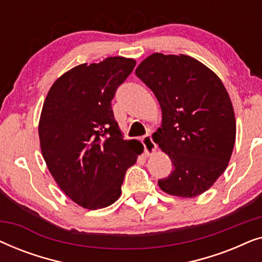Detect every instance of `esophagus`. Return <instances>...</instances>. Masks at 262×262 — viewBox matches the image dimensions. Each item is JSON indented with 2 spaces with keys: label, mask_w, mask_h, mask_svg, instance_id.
<instances>
[{
  "label": "esophagus",
  "mask_w": 262,
  "mask_h": 262,
  "mask_svg": "<svg viewBox=\"0 0 262 262\" xmlns=\"http://www.w3.org/2000/svg\"><path fill=\"white\" fill-rule=\"evenodd\" d=\"M142 143H143V145H144V151L146 155H151V154L155 151L157 148L155 142H154V139H152L151 134L145 135L144 137L142 138Z\"/></svg>",
  "instance_id": "esophagus-1"
}]
</instances>
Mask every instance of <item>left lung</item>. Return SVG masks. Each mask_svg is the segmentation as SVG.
<instances>
[{
  "instance_id": "obj_1",
  "label": "left lung",
  "mask_w": 262,
  "mask_h": 262,
  "mask_svg": "<svg viewBox=\"0 0 262 262\" xmlns=\"http://www.w3.org/2000/svg\"><path fill=\"white\" fill-rule=\"evenodd\" d=\"M162 110V125L152 138L173 164L159 180L168 194L193 198L227 169L234 149L236 121L231 100L220 77L189 56L152 53L136 69Z\"/></svg>"
}]
</instances>
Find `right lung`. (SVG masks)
I'll return each mask as SVG.
<instances>
[{"instance_id": "obj_1", "label": "right lung", "mask_w": 262, "mask_h": 262, "mask_svg": "<svg viewBox=\"0 0 262 262\" xmlns=\"http://www.w3.org/2000/svg\"><path fill=\"white\" fill-rule=\"evenodd\" d=\"M136 60L108 57L63 74L46 96L39 121L46 166L60 189L89 210L120 196L125 173L143 152L141 142L124 141L112 100Z\"/></svg>"}]
</instances>
